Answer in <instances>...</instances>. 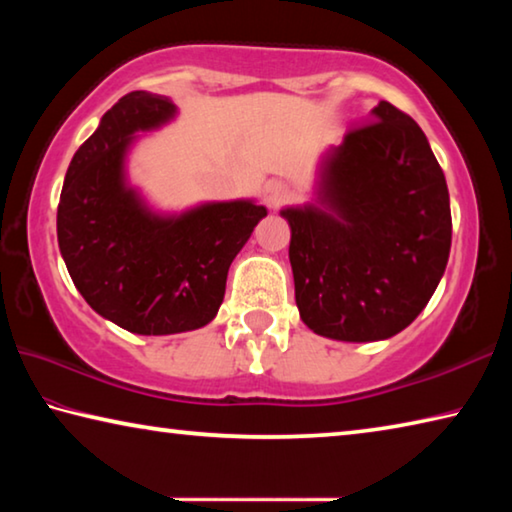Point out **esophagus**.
Returning <instances> with one entry per match:
<instances>
[{"instance_id":"obj_1","label":"esophagus","mask_w":512,"mask_h":512,"mask_svg":"<svg viewBox=\"0 0 512 512\" xmlns=\"http://www.w3.org/2000/svg\"><path fill=\"white\" fill-rule=\"evenodd\" d=\"M289 198H291V187L287 183H282V180H271V183H266V187H264L266 207L277 210V207L287 203Z\"/></svg>"}]
</instances>
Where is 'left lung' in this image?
I'll use <instances>...</instances> for the list:
<instances>
[{"label": "left lung", "instance_id": "1", "mask_svg": "<svg viewBox=\"0 0 512 512\" xmlns=\"http://www.w3.org/2000/svg\"><path fill=\"white\" fill-rule=\"evenodd\" d=\"M280 214L302 323L336 341L409 327L452 248L445 173L422 128L388 101L320 162L318 201Z\"/></svg>", "mask_w": 512, "mask_h": 512}]
</instances>
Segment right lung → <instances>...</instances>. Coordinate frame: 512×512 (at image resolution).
<instances>
[{
  "instance_id": "obj_1",
  "label": "right lung",
  "mask_w": 512,
  "mask_h": 512,
  "mask_svg": "<svg viewBox=\"0 0 512 512\" xmlns=\"http://www.w3.org/2000/svg\"><path fill=\"white\" fill-rule=\"evenodd\" d=\"M176 115L169 97L128 92L65 173L58 246L74 287L99 316L133 334L162 336L210 323L225 296L232 259L266 216L253 201L203 203L162 216L126 185L135 133Z\"/></svg>"
}]
</instances>
